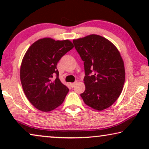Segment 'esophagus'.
<instances>
[{"instance_id":"1","label":"esophagus","mask_w":149,"mask_h":149,"mask_svg":"<svg viewBox=\"0 0 149 149\" xmlns=\"http://www.w3.org/2000/svg\"><path fill=\"white\" fill-rule=\"evenodd\" d=\"M77 84V82H74V83H70V86L72 87H74V86H75V85Z\"/></svg>"}]
</instances>
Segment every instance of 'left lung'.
Wrapping results in <instances>:
<instances>
[{"label":"left lung","instance_id":"8db88e82","mask_svg":"<svg viewBox=\"0 0 149 149\" xmlns=\"http://www.w3.org/2000/svg\"><path fill=\"white\" fill-rule=\"evenodd\" d=\"M73 43L84 62L85 90L81 97L93 109H107L121 95L125 83V67L120 52L110 40L97 34L74 39Z\"/></svg>","mask_w":149,"mask_h":149}]
</instances>
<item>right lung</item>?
Masks as SVG:
<instances>
[{
  "instance_id": "add662e5",
  "label": "right lung",
  "mask_w": 149,
  "mask_h": 149,
  "mask_svg": "<svg viewBox=\"0 0 149 149\" xmlns=\"http://www.w3.org/2000/svg\"><path fill=\"white\" fill-rule=\"evenodd\" d=\"M73 47L69 40L43 38L34 42L24 55L20 67L22 88L30 102L40 111H52L64 102L69 89L59 79L56 66Z\"/></svg>"
}]
</instances>
